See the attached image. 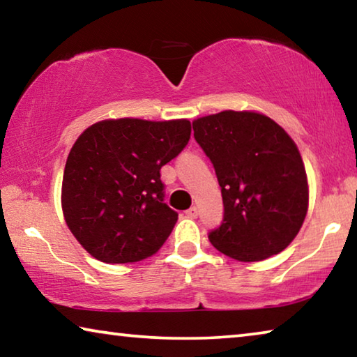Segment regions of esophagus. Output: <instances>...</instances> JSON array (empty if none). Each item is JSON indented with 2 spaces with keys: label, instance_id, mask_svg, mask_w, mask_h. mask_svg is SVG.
Returning <instances> with one entry per match:
<instances>
[{
  "label": "esophagus",
  "instance_id": "1",
  "mask_svg": "<svg viewBox=\"0 0 357 357\" xmlns=\"http://www.w3.org/2000/svg\"><path fill=\"white\" fill-rule=\"evenodd\" d=\"M185 215L190 217V219H195V217L198 215V209L195 206H192L185 211Z\"/></svg>",
  "mask_w": 357,
  "mask_h": 357
}]
</instances>
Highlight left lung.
Instances as JSON below:
<instances>
[{"label": "left lung", "mask_w": 357, "mask_h": 357, "mask_svg": "<svg viewBox=\"0 0 357 357\" xmlns=\"http://www.w3.org/2000/svg\"><path fill=\"white\" fill-rule=\"evenodd\" d=\"M222 189L223 220L208 238L238 261H261L287 249L304 223L309 185L285 130L264 114L225 110L192 123Z\"/></svg>", "instance_id": "left-lung-1"}]
</instances>
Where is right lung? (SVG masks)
<instances>
[{
	"instance_id": "obj_1",
	"label": "right lung",
	"mask_w": 357,
	"mask_h": 357,
	"mask_svg": "<svg viewBox=\"0 0 357 357\" xmlns=\"http://www.w3.org/2000/svg\"><path fill=\"white\" fill-rule=\"evenodd\" d=\"M190 121L105 119L77 138L66 162V223L99 261L148 258L170 236L178 213L164 203L160 168L185 148Z\"/></svg>"
}]
</instances>
